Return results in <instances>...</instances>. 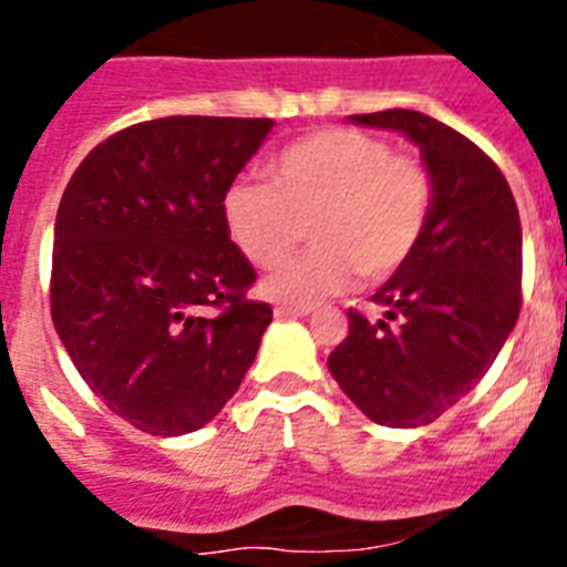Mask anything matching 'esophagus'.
Instances as JSON below:
<instances>
[{
  "mask_svg": "<svg viewBox=\"0 0 567 567\" xmlns=\"http://www.w3.org/2000/svg\"><path fill=\"white\" fill-rule=\"evenodd\" d=\"M312 312V307H292V303H278L275 307V318H303V315Z\"/></svg>",
  "mask_w": 567,
  "mask_h": 567,
  "instance_id": "esophagus-1",
  "label": "esophagus"
}]
</instances>
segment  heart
<instances>
[{"instance_id":"obj_1","label":"heart","mask_w":567,"mask_h":567,"mask_svg":"<svg viewBox=\"0 0 567 567\" xmlns=\"http://www.w3.org/2000/svg\"><path fill=\"white\" fill-rule=\"evenodd\" d=\"M269 184L235 182L221 198L227 235L258 269L307 240L318 249L269 280V295L315 303L365 280L380 284L412 260L434 209V178L420 158L352 127L300 135L269 158Z\"/></svg>"}]
</instances>
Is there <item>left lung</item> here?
I'll list each match as a JSON object with an SVG mask.
<instances>
[{
  "instance_id": "left-lung-1",
  "label": "left lung",
  "mask_w": 567,
  "mask_h": 567,
  "mask_svg": "<svg viewBox=\"0 0 567 567\" xmlns=\"http://www.w3.org/2000/svg\"><path fill=\"white\" fill-rule=\"evenodd\" d=\"M400 130L434 178L417 252L372 295L383 320L349 309L329 372L369 420L429 425L480 383L523 303V229L505 175L463 133L417 110L352 115Z\"/></svg>"
}]
</instances>
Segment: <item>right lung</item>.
<instances>
[{
  "instance_id": "right-lung-1",
  "label": "right lung",
  "mask_w": 567,
  "mask_h": 567,
  "mask_svg": "<svg viewBox=\"0 0 567 567\" xmlns=\"http://www.w3.org/2000/svg\"><path fill=\"white\" fill-rule=\"evenodd\" d=\"M272 118L167 115L104 138L56 215L50 315L90 392L147 434L207 425L238 392L272 307L221 198Z\"/></svg>"
}]
</instances>
